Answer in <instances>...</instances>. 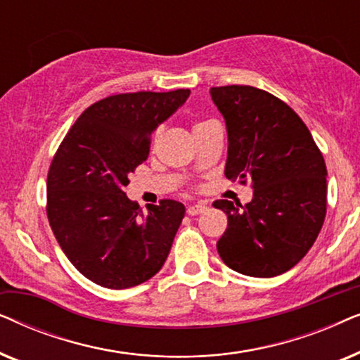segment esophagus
<instances>
[{"mask_svg":"<svg viewBox=\"0 0 360 360\" xmlns=\"http://www.w3.org/2000/svg\"><path fill=\"white\" fill-rule=\"evenodd\" d=\"M205 210H206V206L198 203V205H191V206H188V210H186V213H188L190 216H196V214L203 213Z\"/></svg>","mask_w":360,"mask_h":360,"instance_id":"1","label":"esophagus"}]
</instances>
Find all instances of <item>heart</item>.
<instances>
[{
    "instance_id": "obj_1",
    "label": "heart",
    "mask_w": 360,
    "mask_h": 360,
    "mask_svg": "<svg viewBox=\"0 0 360 360\" xmlns=\"http://www.w3.org/2000/svg\"><path fill=\"white\" fill-rule=\"evenodd\" d=\"M206 122H210V121H205V122H198V124H196L195 127H198V126H203V124H206ZM195 127H193V129H195Z\"/></svg>"
}]
</instances>
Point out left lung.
<instances>
[{
  "label": "left lung",
  "mask_w": 360,
  "mask_h": 360,
  "mask_svg": "<svg viewBox=\"0 0 360 360\" xmlns=\"http://www.w3.org/2000/svg\"><path fill=\"white\" fill-rule=\"evenodd\" d=\"M211 100L228 129L224 175L252 180L248 205L214 201L228 214L216 244L229 269L275 277L302 260L326 216V164L311 132L287 103L248 85L214 86Z\"/></svg>",
  "instance_id": "obj_1"
}]
</instances>
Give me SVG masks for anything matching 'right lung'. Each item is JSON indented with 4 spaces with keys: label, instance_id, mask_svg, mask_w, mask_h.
I'll return each mask as SVG.
<instances>
[{
    "label": "right lung",
    "instance_id": "right-lung-1",
    "mask_svg": "<svg viewBox=\"0 0 360 360\" xmlns=\"http://www.w3.org/2000/svg\"><path fill=\"white\" fill-rule=\"evenodd\" d=\"M190 90L121 93L93 103L70 127L47 175V218L68 260L101 287H136L159 272L185 216L162 200L142 213L127 198L150 136Z\"/></svg>",
    "mask_w": 360,
    "mask_h": 360
}]
</instances>
